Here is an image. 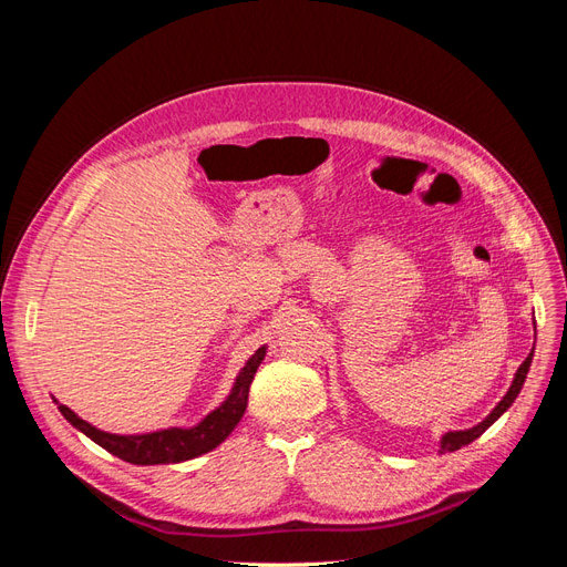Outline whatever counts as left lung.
<instances>
[{"mask_svg":"<svg viewBox=\"0 0 567 567\" xmlns=\"http://www.w3.org/2000/svg\"><path fill=\"white\" fill-rule=\"evenodd\" d=\"M529 364H532V352L527 354V359L520 364V369H518V373H516V379H513L508 392L504 394V400L494 406L492 414H489L483 423H477L475 427H468V431H452V433L444 435V437H442V452H456V450L466 447V444H471L473 440H477L480 435H483V433L487 431V427H489L496 419H499V416L504 414V411L513 404V400L518 398V392H520V388H523V383H525V379H527Z\"/></svg>","mask_w":567,"mask_h":567,"instance_id":"obj_1","label":"left lung"}]
</instances>
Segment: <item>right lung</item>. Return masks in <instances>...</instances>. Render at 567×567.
Listing matches in <instances>:
<instances>
[{
  "instance_id": "obj_1",
  "label": "right lung",
  "mask_w": 567,
  "mask_h": 567,
  "mask_svg": "<svg viewBox=\"0 0 567 567\" xmlns=\"http://www.w3.org/2000/svg\"><path fill=\"white\" fill-rule=\"evenodd\" d=\"M265 350L267 348H260L248 359V364L241 369V373H238L227 402L217 406L213 414L205 416L194 427H167V431H156L146 435H111V433L99 431V427L90 425L87 421H82L75 411H71L65 404H59V411L78 427V431L92 437L106 452L115 454L123 461L136 463V466L179 463V461L196 458L205 452L215 450L219 442H225L236 427V423L241 421L244 411L248 406V390L255 379L257 367L262 364Z\"/></svg>"
}]
</instances>
